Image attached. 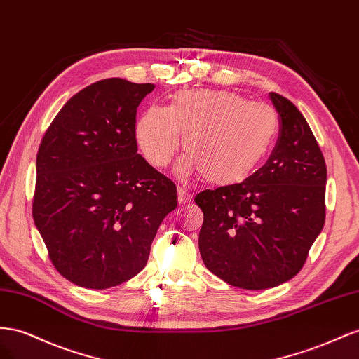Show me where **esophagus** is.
I'll return each instance as SVG.
<instances>
[{"label": "esophagus", "instance_id": "obj_1", "mask_svg": "<svg viewBox=\"0 0 359 359\" xmlns=\"http://www.w3.org/2000/svg\"><path fill=\"white\" fill-rule=\"evenodd\" d=\"M177 196H179V203L180 204H187L191 201V194L185 188H179L177 189Z\"/></svg>", "mask_w": 359, "mask_h": 359}]
</instances>
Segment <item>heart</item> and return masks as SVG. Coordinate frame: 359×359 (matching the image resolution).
Returning a JSON list of instances; mask_svg holds the SVG:
<instances>
[{
    "label": "heart",
    "instance_id": "b5f03b06",
    "mask_svg": "<svg viewBox=\"0 0 359 359\" xmlns=\"http://www.w3.org/2000/svg\"><path fill=\"white\" fill-rule=\"evenodd\" d=\"M276 111L224 90H183L167 108L150 107L137 123V141L153 167L172 159L183 134V174L201 172L213 185L248 177L278 134Z\"/></svg>",
    "mask_w": 359,
    "mask_h": 359
}]
</instances>
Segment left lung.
Listing matches in <instances>:
<instances>
[{"label":"left lung","instance_id":"obj_1","mask_svg":"<svg viewBox=\"0 0 359 359\" xmlns=\"http://www.w3.org/2000/svg\"><path fill=\"white\" fill-rule=\"evenodd\" d=\"M280 137L268 162L234 185L196 196L206 268L230 285L264 290L292 280L325 224L326 163L309 123L269 93Z\"/></svg>","mask_w":359,"mask_h":359}]
</instances>
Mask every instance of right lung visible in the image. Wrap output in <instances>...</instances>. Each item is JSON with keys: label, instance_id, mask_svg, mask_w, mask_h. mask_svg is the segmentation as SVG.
I'll return each instance as SVG.
<instances>
[{"label": "right lung", "instance_id": "1", "mask_svg": "<svg viewBox=\"0 0 359 359\" xmlns=\"http://www.w3.org/2000/svg\"><path fill=\"white\" fill-rule=\"evenodd\" d=\"M153 84L121 78L86 87L60 109L36 159L33 218L54 268L86 289L144 269L177 188L138 155L137 108Z\"/></svg>", "mask_w": 359, "mask_h": 359}]
</instances>
